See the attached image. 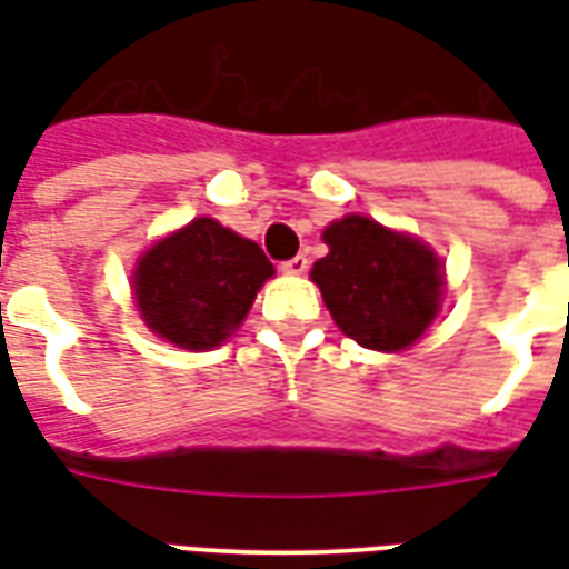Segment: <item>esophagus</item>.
<instances>
[{
  "label": "esophagus",
  "mask_w": 569,
  "mask_h": 569,
  "mask_svg": "<svg viewBox=\"0 0 569 569\" xmlns=\"http://www.w3.org/2000/svg\"><path fill=\"white\" fill-rule=\"evenodd\" d=\"M308 256H296V259H289V261H283V264H280V271L283 273H305L308 271Z\"/></svg>",
  "instance_id": "1"
}]
</instances>
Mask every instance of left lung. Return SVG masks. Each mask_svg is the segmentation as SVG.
I'll return each mask as SVG.
<instances>
[{
	"label": "left lung",
	"instance_id": "1",
	"mask_svg": "<svg viewBox=\"0 0 569 569\" xmlns=\"http://www.w3.org/2000/svg\"><path fill=\"white\" fill-rule=\"evenodd\" d=\"M329 256L313 264L338 329L369 350H402L427 329L441 298V264L423 243L366 216L326 228Z\"/></svg>",
	"mask_w": 569,
	"mask_h": 569
}]
</instances>
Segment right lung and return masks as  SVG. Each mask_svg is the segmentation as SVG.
Wrapping results in <instances>:
<instances>
[{"label":"right lung","mask_w":569,"mask_h":569,"mask_svg":"<svg viewBox=\"0 0 569 569\" xmlns=\"http://www.w3.org/2000/svg\"><path fill=\"white\" fill-rule=\"evenodd\" d=\"M271 273L259 243L194 219L142 256L133 292L151 332L188 350H210L243 322Z\"/></svg>","instance_id":"1"}]
</instances>
